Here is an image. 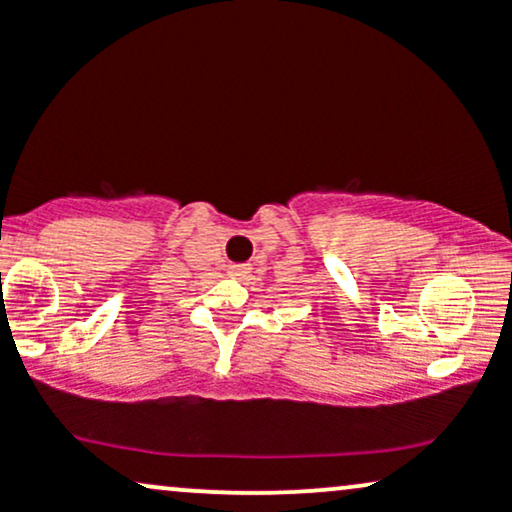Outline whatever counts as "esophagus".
I'll list each match as a JSON object with an SVG mask.
<instances>
[{
    "mask_svg": "<svg viewBox=\"0 0 512 512\" xmlns=\"http://www.w3.org/2000/svg\"><path fill=\"white\" fill-rule=\"evenodd\" d=\"M228 269H231V274L238 276V279H245V276H250V272H252L250 264H231Z\"/></svg>",
    "mask_w": 512,
    "mask_h": 512,
    "instance_id": "obj_1",
    "label": "esophagus"
}]
</instances>
